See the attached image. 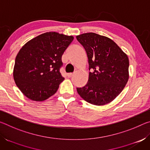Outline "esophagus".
<instances>
[{
  "instance_id": "obj_1",
  "label": "esophagus",
  "mask_w": 150,
  "mask_h": 150,
  "mask_svg": "<svg viewBox=\"0 0 150 150\" xmlns=\"http://www.w3.org/2000/svg\"><path fill=\"white\" fill-rule=\"evenodd\" d=\"M73 75V73H68V74H67V77H69V78H70V77H72Z\"/></svg>"
}]
</instances>
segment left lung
Listing matches in <instances>:
<instances>
[{"label":"left lung","mask_w":150,"mask_h":150,"mask_svg":"<svg viewBox=\"0 0 150 150\" xmlns=\"http://www.w3.org/2000/svg\"><path fill=\"white\" fill-rule=\"evenodd\" d=\"M87 53L89 72L88 82L77 88L79 95L88 103L103 106L120 95L129 79V59L111 39L90 32L76 36Z\"/></svg>","instance_id":"left-lung-1"}]
</instances>
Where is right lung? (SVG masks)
Segmentation results:
<instances>
[{"mask_svg":"<svg viewBox=\"0 0 150 150\" xmlns=\"http://www.w3.org/2000/svg\"><path fill=\"white\" fill-rule=\"evenodd\" d=\"M74 38L45 32L25 44L16 57L15 83L29 99L44 101L57 92L64 80L59 72L62 57Z\"/></svg>","mask_w":150,"mask_h":150,"instance_id":"add662e5","label":"right lung"}]
</instances>
